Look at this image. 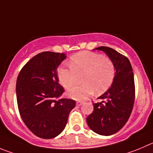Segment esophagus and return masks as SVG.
Instances as JSON below:
<instances>
[{
	"instance_id": "34e87169",
	"label": "esophagus",
	"mask_w": 153,
	"mask_h": 153,
	"mask_svg": "<svg viewBox=\"0 0 153 153\" xmlns=\"http://www.w3.org/2000/svg\"><path fill=\"white\" fill-rule=\"evenodd\" d=\"M83 104V102L82 101H77L76 102V105H78V106H79V105H81Z\"/></svg>"
}]
</instances>
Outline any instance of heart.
<instances>
[{
	"label": "heart",
	"instance_id": "obj_1",
	"mask_svg": "<svg viewBox=\"0 0 153 153\" xmlns=\"http://www.w3.org/2000/svg\"><path fill=\"white\" fill-rule=\"evenodd\" d=\"M69 68L60 67L57 71L58 80L65 89L77 83L78 77L83 85L68 91L69 97L78 100L87 99L95 91L100 94L112 85L115 75L113 61L107 56L94 52H81L71 57Z\"/></svg>",
	"mask_w": 153,
	"mask_h": 153
}]
</instances>
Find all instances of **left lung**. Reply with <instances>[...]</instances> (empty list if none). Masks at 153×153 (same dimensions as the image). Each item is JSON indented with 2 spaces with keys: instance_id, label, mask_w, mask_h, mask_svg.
<instances>
[{
  "instance_id": "8db88e82",
  "label": "left lung",
  "mask_w": 153,
  "mask_h": 153,
  "mask_svg": "<svg viewBox=\"0 0 153 153\" xmlns=\"http://www.w3.org/2000/svg\"><path fill=\"white\" fill-rule=\"evenodd\" d=\"M102 51L113 61L115 75L112 86L94 102V111L87 117L88 126L97 134L109 136L122 129L130 118L135 100L134 72L125 56L108 47L96 48Z\"/></svg>"
}]
</instances>
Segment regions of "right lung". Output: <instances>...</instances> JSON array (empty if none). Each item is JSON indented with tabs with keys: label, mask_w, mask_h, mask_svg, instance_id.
I'll list each match as a JSON object with an SVG mask.
<instances>
[{
	"label": "right lung",
	"mask_w": 153,
	"mask_h": 153,
	"mask_svg": "<svg viewBox=\"0 0 153 153\" xmlns=\"http://www.w3.org/2000/svg\"><path fill=\"white\" fill-rule=\"evenodd\" d=\"M65 58L60 53H40L22 67L17 77L16 91L21 118L34 134L43 139L58 136L75 106L74 100H56L64 92L56 71Z\"/></svg>",
	"instance_id": "add662e5"
}]
</instances>
